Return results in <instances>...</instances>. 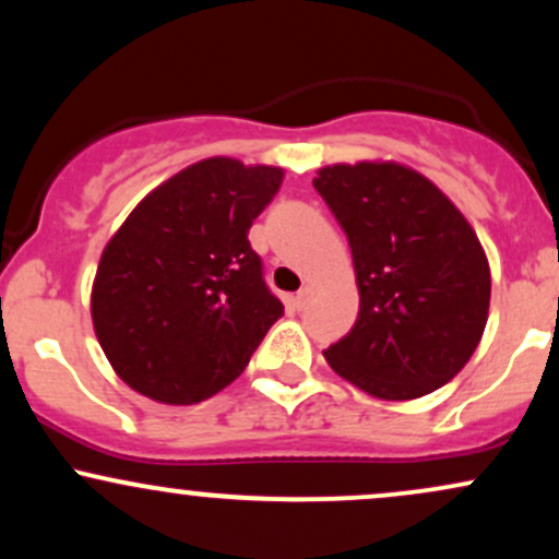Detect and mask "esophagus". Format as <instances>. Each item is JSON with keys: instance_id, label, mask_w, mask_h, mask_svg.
<instances>
[{"instance_id": "esophagus-1", "label": "esophagus", "mask_w": 559, "mask_h": 559, "mask_svg": "<svg viewBox=\"0 0 559 559\" xmlns=\"http://www.w3.org/2000/svg\"><path fill=\"white\" fill-rule=\"evenodd\" d=\"M312 294H316V286H312V284H305V286H301L299 292H297V297H294V305H297V307H305L307 301L312 299Z\"/></svg>"}]
</instances>
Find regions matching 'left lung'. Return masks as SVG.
<instances>
[{
    "label": "left lung",
    "instance_id": "left-lung-1",
    "mask_svg": "<svg viewBox=\"0 0 559 559\" xmlns=\"http://www.w3.org/2000/svg\"><path fill=\"white\" fill-rule=\"evenodd\" d=\"M312 186L349 239L360 292V316L325 360L376 400L441 389L489 320L491 271L476 230L439 186L394 159L325 165Z\"/></svg>",
    "mask_w": 559,
    "mask_h": 559
}]
</instances>
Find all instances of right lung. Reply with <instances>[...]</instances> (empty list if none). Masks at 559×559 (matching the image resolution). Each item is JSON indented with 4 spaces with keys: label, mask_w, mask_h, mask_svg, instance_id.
Wrapping results in <instances>:
<instances>
[{
    "label": "right lung",
    "mask_w": 559,
    "mask_h": 559,
    "mask_svg": "<svg viewBox=\"0 0 559 559\" xmlns=\"http://www.w3.org/2000/svg\"><path fill=\"white\" fill-rule=\"evenodd\" d=\"M284 168L207 157L152 189L107 241L92 284L102 352L128 386L197 404L234 383L284 305L247 230Z\"/></svg>",
    "instance_id": "add662e5"
}]
</instances>
